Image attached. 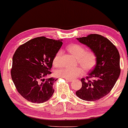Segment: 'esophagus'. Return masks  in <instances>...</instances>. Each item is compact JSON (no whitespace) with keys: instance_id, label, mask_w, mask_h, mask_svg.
<instances>
[{"instance_id":"34e87169","label":"esophagus","mask_w":128,"mask_h":128,"mask_svg":"<svg viewBox=\"0 0 128 128\" xmlns=\"http://www.w3.org/2000/svg\"><path fill=\"white\" fill-rule=\"evenodd\" d=\"M66 80H68V82H72V79H66Z\"/></svg>"}]
</instances>
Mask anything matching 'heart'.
Returning <instances> with one entry per match:
<instances>
[{"mask_svg": "<svg viewBox=\"0 0 128 128\" xmlns=\"http://www.w3.org/2000/svg\"><path fill=\"white\" fill-rule=\"evenodd\" d=\"M68 51L77 58L78 62L86 70H91L96 64L97 58L95 53L91 50H86L85 48L79 44H74L67 48ZM62 52L59 50L57 52L53 59V65L58 67L60 64ZM84 70L81 67L76 68H62L56 71L58 76L65 79H72L76 77L82 75Z\"/></svg>", "mask_w": 128, "mask_h": 128, "instance_id": "obj_1", "label": "heart"}]
</instances>
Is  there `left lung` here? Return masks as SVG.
<instances>
[{
	"instance_id": "1",
	"label": "left lung",
	"mask_w": 128,
	"mask_h": 128,
	"mask_svg": "<svg viewBox=\"0 0 128 128\" xmlns=\"http://www.w3.org/2000/svg\"><path fill=\"white\" fill-rule=\"evenodd\" d=\"M76 39L95 53L97 62L86 79H81L82 87L76 94L84 101H97L110 93L120 77L119 51L109 39L99 34Z\"/></svg>"
}]
</instances>
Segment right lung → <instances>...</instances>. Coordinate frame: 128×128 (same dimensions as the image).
Listing matches in <instances>:
<instances>
[{"label":"right lung","instance_id":"add662e5","mask_svg":"<svg viewBox=\"0 0 128 128\" xmlns=\"http://www.w3.org/2000/svg\"><path fill=\"white\" fill-rule=\"evenodd\" d=\"M62 40L39 37L20 46L12 58L11 77L17 91L33 103H42L51 98L54 89L51 74L53 59L62 45Z\"/></svg>","mask_w":128,"mask_h":128}]
</instances>
